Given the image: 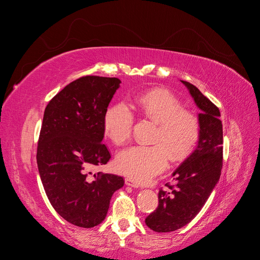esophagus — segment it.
<instances>
[{
	"mask_svg": "<svg viewBox=\"0 0 260 260\" xmlns=\"http://www.w3.org/2000/svg\"><path fill=\"white\" fill-rule=\"evenodd\" d=\"M124 182H125V185H128V186H131V187H141V185H140V183L138 182V181H136V180H133V179H130V178H127L124 180Z\"/></svg>",
	"mask_w": 260,
	"mask_h": 260,
	"instance_id": "esophagus-1",
	"label": "esophagus"
}]
</instances>
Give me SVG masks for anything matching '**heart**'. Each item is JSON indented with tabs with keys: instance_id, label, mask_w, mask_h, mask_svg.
<instances>
[{
	"instance_id": "1",
	"label": "heart",
	"mask_w": 260,
	"mask_h": 260,
	"mask_svg": "<svg viewBox=\"0 0 260 260\" xmlns=\"http://www.w3.org/2000/svg\"><path fill=\"white\" fill-rule=\"evenodd\" d=\"M133 106L144 117L157 123L154 145H135L123 149L116 157V168L120 174L138 181H146L158 175L168 164L183 159L198 142L199 119L182 109L180 101L168 90L154 89L141 94ZM135 117L123 103H117L104 117L105 135L120 145L129 140Z\"/></svg>"
}]
</instances>
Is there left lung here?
<instances>
[{
  "label": "left lung",
  "instance_id": "obj_1",
  "mask_svg": "<svg viewBox=\"0 0 260 260\" xmlns=\"http://www.w3.org/2000/svg\"><path fill=\"white\" fill-rule=\"evenodd\" d=\"M200 109V136L194 151L175 170L176 185L158 193V206L145 219L155 232H171L186 225L205 205L222 168L223 132L219 108L192 83L181 80Z\"/></svg>",
  "mask_w": 260,
  "mask_h": 260
}]
</instances>
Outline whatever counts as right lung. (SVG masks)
Here are the masks:
<instances>
[{
  "mask_svg": "<svg viewBox=\"0 0 260 260\" xmlns=\"http://www.w3.org/2000/svg\"><path fill=\"white\" fill-rule=\"evenodd\" d=\"M121 81L81 77L66 85L45 107L37 162L46 196L66 221L93 228L105 219L122 177L93 175L111 158L105 144L104 117Z\"/></svg>",
  "mask_w": 260,
  "mask_h": 260,
  "instance_id": "obj_1",
  "label": "right lung"
}]
</instances>
